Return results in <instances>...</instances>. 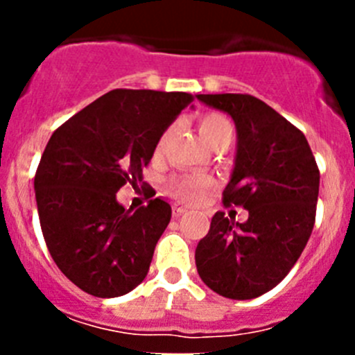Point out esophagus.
Masks as SVG:
<instances>
[{
    "label": "esophagus",
    "mask_w": 355,
    "mask_h": 355,
    "mask_svg": "<svg viewBox=\"0 0 355 355\" xmlns=\"http://www.w3.org/2000/svg\"><path fill=\"white\" fill-rule=\"evenodd\" d=\"M187 211H188V208H184V206H178V205L172 206V216H174V218H178V216L184 215V213H187Z\"/></svg>",
    "instance_id": "1"
}]
</instances>
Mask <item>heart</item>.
Returning a JSON list of instances; mask_svg holds the SVG:
<instances>
[{"mask_svg": "<svg viewBox=\"0 0 355 355\" xmlns=\"http://www.w3.org/2000/svg\"><path fill=\"white\" fill-rule=\"evenodd\" d=\"M172 130L174 128H168L162 133L158 144H156V149L162 150L165 142L171 137ZM199 131L200 137L206 140L209 147H220L224 144H231L234 135L233 122L229 121L224 114L220 112H206V114L200 115L199 119ZM215 180L209 178V175H199V174H183L175 175L168 181V192L175 197V199L184 200V202H199L209 190L215 188Z\"/></svg>", "mask_w": 355, "mask_h": 355, "instance_id": "1", "label": "heart"}]
</instances>
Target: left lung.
<instances>
[{
  "label": "left lung",
  "instance_id": "left-lung-1",
  "mask_svg": "<svg viewBox=\"0 0 355 355\" xmlns=\"http://www.w3.org/2000/svg\"><path fill=\"white\" fill-rule=\"evenodd\" d=\"M197 99L227 112L236 124V162L222 202L249 209L243 224L215 213L196 249L197 272L222 297L256 299L286 277L311 236L318 165L302 131L258 97L199 94Z\"/></svg>",
  "mask_w": 355,
  "mask_h": 355
}]
</instances>
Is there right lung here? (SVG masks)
I'll return each instance as SVG.
<instances>
[{"label":"right lung","instance_id":"right-lung-1","mask_svg":"<svg viewBox=\"0 0 355 355\" xmlns=\"http://www.w3.org/2000/svg\"><path fill=\"white\" fill-rule=\"evenodd\" d=\"M192 101L187 92L115 89L51 135L35 172L40 227L56 266L87 293L121 297L146 279L172 209L153 199L133 211L115 193L142 181L165 128Z\"/></svg>","mask_w":355,"mask_h":355}]
</instances>
